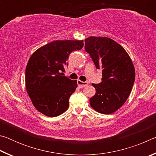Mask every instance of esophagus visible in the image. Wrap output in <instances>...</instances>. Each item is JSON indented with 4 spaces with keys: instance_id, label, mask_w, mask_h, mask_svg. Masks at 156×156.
<instances>
[{
    "instance_id": "obj_1",
    "label": "esophagus",
    "mask_w": 156,
    "mask_h": 156,
    "mask_svg": "<svg viewBox=\"0 0 156 156\" xmlns=\"http://www.w3.org/2000/svg\"><path fill=\"white\" fill-rule=\"evenodd\" d=\"M77 84H78L79 87L83 88V87H84L88 85L89 83H88V82H83V81H81L80 80H78L77 81Z\"/></svg>"
}]
</instances>
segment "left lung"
<instances>
[{"label":"left lung","mask_w":156,"mask_h":156,"mask_svg":"<svg viewBox=\"0 0 156 156\" xmlns=\"http://www.w3.org/2000/svg\"><path fill=\"white\" fill-rule=\"evenodd\" d=\"M85 51L97 69H102V82L92 84L96 94L89 99L91 107L102 114L114 113L125 104L135 80L133 62L126 50L112 38L90 36Z\"/></svg>","instance_id":"1"}]
</instances>
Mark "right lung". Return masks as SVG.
I'll use <instances>...</instances> for the list:
<instances>
[{"label": "right lung", "mask_w": 156, "mask_h": 156, "mask_svg": "<svg viewBox=\"0 0 156 156\" xmlns=\"http://www.w3.org/2000/svg\"><path fill=\"white\" fill-rule=\"evenodd\" d=\"M84 45L81 41H55L36 50L25 69V86L31 102L48 117L61 115L77 88V80L64 76L67 60L73 51Z\"/></svg>", "instance_id": "add662e5"}]
</instances>
